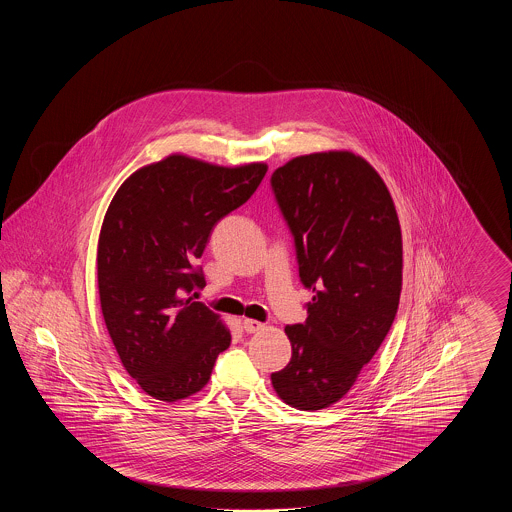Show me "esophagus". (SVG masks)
Wrapping results in <instances>:
<instances>
[{"mask_svg":"<svg viewBox=\"0 0 512 512\" xmlns=\"http://www.w3.org/2000/svg\"><path fill=\"white\" fill-rule=\"evenodd\" d=\"M242 328H244L247 334H255V332H261V330L265 328V324H263V322H259V320L245 318L244 322H242Z\"/></svg>","mask_w":512,"mask_h":512,"instance_id":"1","label":"esophagus"}]
</instances>
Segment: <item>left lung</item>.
<instances>
[{
	"mask_svg": "<svg viewBox=\"0 0 512 512\" xmlns=\"http://www.w3.org/2000/svg\"><path fill=\"white\" fill-rule=\"evenodd\" d=\"M313 292L303 324L286 326L292 359L270 376L301 411L334 405L390 332L403 280L401 226L390 192L351 151L301 155L270 176Z\"/></svg>",
	"mask_w": 512,
	"mask_h": 512,
	"instance_id": "8db88e82",
	"label": "left lung"
}]
</instances>
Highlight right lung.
Wrapping results in <instances>:
<instances>
[{
  "mask_svg": "<svg viewBox=\"0 0 512 512\" xmlns=\"http://www.w3.org/2000/svg\"><path fill=\"white\" fill-rule=\"evenodd\" d=\"M265 163L219 167L186 155L142 167L113 197L98 244L101 313L126 372L174 403L201 390L230 330L195 301L197 259L220 219L244 205Z\"/></svg>",
  "mask_w": 512,
  "mask_h": 512,
  "instance_id": "1",
  "label": "right lung"
}]
</instances>
